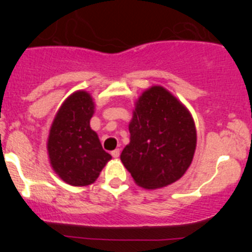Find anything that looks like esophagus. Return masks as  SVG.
Returning a JSON list of instances; mask_svg holds the SVG:
<instances>
[{"label":"esophagus","instance_id":"esophagus-1","mask_svg":"<svg viewBox=\"0 0 252 252\" xmlns=\"http://www.w3.org/2000/svg\"><path fill=\"white\" fill-rule=\"evenodd\" d=\"M111 155H112L115 159H117V158L120 157V149H116V150H113L112 153H111Z\"/></svg>","mask_w":252,"mask_h":252}]
</instances>
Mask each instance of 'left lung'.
<instances>
[{
    "instance_id": "obj_1",
    "label": "left lung",
    "mask_w": 252,
    "mask_h": 252,
    "mask_svg": "<svg viewBox=\"0 0 252 252\" xmlns=\"http://www.w3.org/2000/svg\"><path fill=\"white\" fill-rule=\"evenodd\" d=\"M130 142L121 161L144 189L175 183L192 164L197 130L192 113L161 86H151L135 102L128 125Z\"/></svg>"
}]
</instances>
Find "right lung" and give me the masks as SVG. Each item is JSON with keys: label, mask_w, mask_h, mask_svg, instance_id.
<instances>
[{"label": "right lung", "mask_w": 252, "mask_h": 252, "mask_svg": "<svg viewBox=\"0 0 252 252\" xmlns=\"http://www.w3.org/2000/svg\"><path fill=\"white\" fill-rule=\"evenodd\" d=\"M93 97L79 90L66 97L49 130V161L60 179L73 187L93 184L112 159L102 149L95 131L91 128L94 113Z\"/></svg>", "instance_id": "add662e5"}]
</instances>
